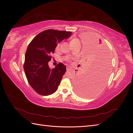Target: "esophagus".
I'll return each instance as SVG.
<instances>
[{"label": "esophagus", "instance_id": "obj_1", "mask_svg": "<svg viewBox=\"0 0 133 133\" xmlns=\"http://www.w3.org/2000/svg\"><path fill=\"white\" fill-rule=\"evenodd\" d=\"M71 69H70V68L69 67V66H68V67H66V70H68V71H69V70H70Z\"/></svg>", "mask_w": 133, "mask_h": 133}]
</instances>
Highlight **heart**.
Instances as JSON below:
<instances>
[{
    "mask_svg": "<svg viewBox=\"0 0 133 133\" xmlns=\"http://www.w3.org/2000/svg\"><path fill=\"white\" fill-rule=\"evenodd\" d=\"M79 39L76 38H74L73 39H71V41H70V44L71 46H73L74 45H75V44H76L77 43H79ZM60 44L59 43L57 44V46H56V50H59V48H60Z\"/></svg>",
    "mask_w": 133,
    "mask_h": 133,
    "instance_id": "b5f03b06",
    "label": "heart"
}]
</instances>
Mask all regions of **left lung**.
<instances>
[{"label": "left lung", "instance_id": "obj_1", "mask_svg": "<svg viewBox=\"0 0 133 133\" xmlns=\"http://www.w3.org/2000/svg\"><path fill=\"white\" fill-rule=\"evenodd\" d=\"M98 45L92 55L93 60L74 80L75 91L82 97L89 98L98 94L105 86L110 74V52L100 40Z\"/></svg>", "mask_w": 133, "mask_h": 133}]
</instances>
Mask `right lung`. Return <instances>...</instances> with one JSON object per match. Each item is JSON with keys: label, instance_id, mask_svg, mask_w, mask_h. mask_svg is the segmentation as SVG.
Returning a JSON list of instances; mask_svg holds the SVG:
<instances>
[{"label": "right lung", "instance_id": "obj_1", "mask_svg": "<svg viewBox=\"0 0 133 133\" xmlns=\"http://www.w3.org/2000/svg\"><path fill=\"white\" fill-rule=\"evenodd\" d=\"M71 35V31L46 30L36 36L28 45L24 70L28 83L39 94L49 95L58 89L66 71V66L60 63L51 69L48 63L58 43Z\"/></svg>", "mask_w": 133, "mask_h": 133}]
</instances>
